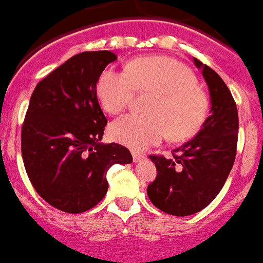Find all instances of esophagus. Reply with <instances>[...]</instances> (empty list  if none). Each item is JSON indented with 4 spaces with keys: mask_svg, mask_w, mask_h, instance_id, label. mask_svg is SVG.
I'll return each instance as SVG.
<instances>
[{
    "mask_svg": "<svg viewBox=\"0 0 263 263\" xmlns=\"http://www.w3.org/2000/svg\"><path fill=\"white\" fill-rule=\"evenodd\" d=\"M132 159H134V162L135 163L142 162L143 159H144V155H143V154H140V152L132 151Z\"/></svg>",
    "mask_w": 263,
    "mask_h": 263,
    "instance_id": "1",
    "label": "esophagus"
}]
</instances>
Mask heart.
<instances>
[{
    "instance_id": "heart-1",
    "label": "heart",
    "mask_w": 263,
    "mask_h": 263,
    "mask_svg": "<svg viewBox=\"0 0 263 263\" xmlns=\"http://www.w3.org/2000/svg\"><path fill=\"white\" fill-rule=\"evenodd\" d=\"M195 74L170 57H140L127 69L108 68L98 81V98L109 114L127 108L136 89L154 92L149 115L129 114L115 120L109 135L115 142L144 149L168 135L184 140L199 131L207 116V99L196 87Z\"/></svg>"
}]
</instances>
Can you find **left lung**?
Masks as SVG:
<instances>
[{"instance_id": "1", "label": "left lung", "mask_w": 263, "mask_h": 263, "mask_svg": "<svg viewBox=\"0 0 263 263\" xmlns=\"http://www.w3.org/2000/svg\"><path fill=\"white\" fill-rule=\"evenodd\" d=\"M194 64L210 92V116L195 138L174 149L173 158L151 155L156 179L149 200L163 213L187 217L203 210L223 187L233 168L238 142V111L233 95L215 70L198 59Z\"/></svg>"}]
</instances>
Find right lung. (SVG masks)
<instances>
[{
    "mask_svg": "<svg viewBox=\"0 0 263 263\" xmlns=\"http://www.w3.org/2000/svg\"><path fill=\"white\" fill-rule=\"evenodd\" d=\"M118 57L109 50L83 52L40 81L21 131L24 165L45 202L64 213L88 211L107 194V171L132 162L118 143L104 144L107 118L96 84Z\"/></svg>",
    "mask_w": 263,
    "mask_h": 263,
    "instance_id": "obj_1",
    "label": "right lung"
}]
</instances>
